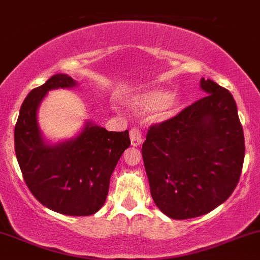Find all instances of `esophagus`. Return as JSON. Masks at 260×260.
I'll use <instances>...</instances> for the list:
<instances>
[{"instance_id":"obj_1","label":"esophagus","mask_w":260,"mask_h":260,"mask_svg":"<svg viewBox=\"0 0 260 260\" xmlns=\"http://www.w3.org/2000/svg\"><path fill=\"white\" fill-rule=\"evenodd\" d=\"M131 137V143H132L133 147H137L139 144H142L143 142V138H142V133L139 131V128H132L129 132Z\"/></svg>"}]
</instances>
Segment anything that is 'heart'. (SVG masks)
Segmentation results:
<instances>
[{
	"label": "heart",
	"instance_id": "heart-1",
	"mask_svg": "<svg viewBox=\"0 0 260 260\" xmlns=\"http://www.w3.org/2000/svg\"><path fill=\"white\" fill-rule=\"evenodd\" d=\"M182 105V98L178 93H167L159 88L149 89L136 94L131 100V107L138 113H152L155 112V116L159 121H166L171 118L178 112Z\"/></svg>",
	"mask_w": 260,
	"mask_h": 260
}]
</instances>
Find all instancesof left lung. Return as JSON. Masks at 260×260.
I'll return each instance as SVG.
<instances>
[{
  "mask_svg": "<svg viewBox=\"0 0 260 260\" xmlns=\"http://www.w3.org/2000/svg\"><path fill=\"white\" fill-rule=\"evenodd\" d=\"M206 97L153 124L142 146L155 206L173 219L212 212L236 189L244 162V135L228 89L201 80Z\"/></svg>",
  "mask_w": 260,
  "mask_h": 260,
  "instance_id": "obj_1",
  "label": "left lung"
}]
</instances>
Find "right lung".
<instances>
[{"label": "right lung", "instance_id": "obj_1", "mask_svg": "<svg viewBox=\"0 0 260 260\" xmlns=\"http://www.w3.org/2000/svg\"><path fill=\"white\" fill-rule=\"evenodd\" d=\"M77 82L54 75L24 98L15 127V152L22 176L35 198L48 209L66 215H91L105 204L109 179L129 135L108 132L86 122L77 137L50 144L42 137L37 109L48 91L72 88Z\"/></svg>", "mask_w": 260, "mask_h": 260}]
</instances>
